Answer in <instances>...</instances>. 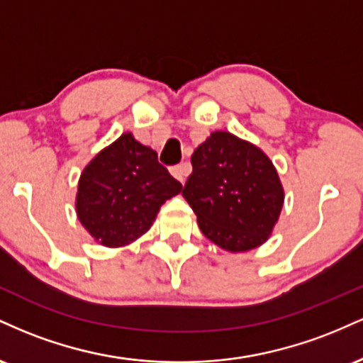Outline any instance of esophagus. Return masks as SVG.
<instances>
[{"label":"esophagus","mask_w":363,"mask_h":363,"mask_svg":"<svg viewBox=\"0 0 363 363\" xmlns=\"http://www.w3.org/2000/svg\"><path fill=\"white\" fill-rule=\"evenodd\" d=\"M170 172H172V176L176 177L179 182H182V184H184L187 176L191 174V165L187 164V162H182V164H179V165H176V167L170 169Z\"/></svg>","instance_id":"34e87169"}]
</instances>
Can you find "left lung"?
Segmentation results:
<instances>
[{
	"label": "left lung",
	"mask_w": 363,
	"mask_h": 363,
	"mask_svg": "<svg viewBox=\"0 0 363 363\" xmlns=\"http://www.w3.org/2000/svg\"><path fill=\"white\" fill-rule=\"evenodd\" d=\"M182 196L199 230L228 252H245L269 239L285 191L269 157L228 131H213L191 157Z\"/></svg>",
	"instance_id": "8db88e82"
}]
</instances>
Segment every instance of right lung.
Returning <instances> with one entry per match:
<instances>
[{"label":"right lung","mask_w":363,"mask_h":363,"mask_svg":"<svg viewBox=\"0 0 363 363\" xmlns=\"http://www.w3.org/2000/svg\"><path fill=\"white\" fill-rule=\"evenodd\" d=\"M181 191L155 150L123 133L83 169L74 206L95 242L124 247L147 234L160 206Z\"/></svg>","instance_id":"1"}]
</instances>
